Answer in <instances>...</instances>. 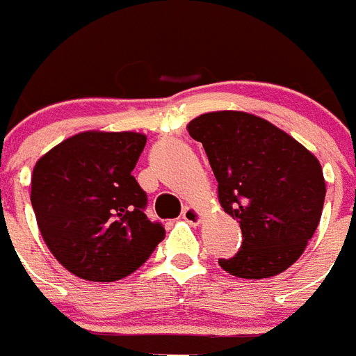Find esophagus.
<instances>
[{
  "mask_svg": "<svg viewBox=\"0 0 356 356\" xmlns=\"http://www.w3.org/2000/svg\"><path fill=\"white\" fill-rule=\"evenodd\" d=\"M181 217H184L187 222H191V225H200L201 219H203V213H201L196 207H185L184 212H181Z\"/></svg>",
  "mask_w": 356,
  "mask_h": 356,
  "instance_id": "esophagus-1",
  "label": "esophagus"
}]
</instances>
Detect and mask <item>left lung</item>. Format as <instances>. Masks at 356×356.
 Returning <instances> with one entry per match:
<instances>
[{"label": "left lung", "instance_id": "8db88e82", "mask_svg": "<svg viewBox=\"0 0 356 356\" xmlns=\"http://www.w3.org/2000/svg\"><path fill=\"white\" fill-rule=\"evenodd\" d=\"M187 130L205 147L219 203L242 229L241 250L219 259V266L248 280L284 273L319 225L326 196L319 160L284 130L248 112H209Z\"/></svg>", "mask_w": 356, "mask_h": 356}]
</instances>
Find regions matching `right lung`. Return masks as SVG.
I'll list each match as a JSON object with an SVG mask.
<instances>
[{"instance_id":"right-lung-1","label":"right lung","mask_w":356,"mask_h":356,"mask_svg":"<svg viewBox=\"0 0 356 356\" xmlns=\"http://www.w3.org/2000/svg\"><path fill=\"white\" fill-rule=\"evenodd\" d=\"M144 146L143 134L90 130L37 160L30 200L40 235L78 278H124L165 237L144 213L147 196L131 175Z\"/></svg>"}]
</instances>
